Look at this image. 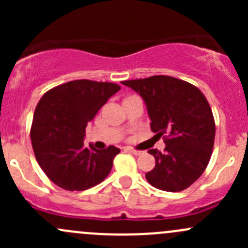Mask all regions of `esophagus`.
Returning <instances> with one entry per match:
<instances>
[{"label":"esophagus","mask_w":248,"mask_h":248,"mask_svg":"<svg viewBox=\"0 0 248 248\" xmlns=\"http://www.w3.org/2000/svg\"><path fill=\"white\" fill-rule=\"evenodd\" d=\"M126 150L128 152H131V154L136 155V156H139V155H141V151H138V150H136V149H132V147H127Z\"/></svg>","instance_id":"34e87169"}]
</instances>
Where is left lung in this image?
Listing matches in <instances>:
<instances>
[{
	"instance_id": "1",
	"label": "left lung",
	"mask_w": 248,
	"mask_h": 248,
	"mask_svg": "<svg viewBox=\"0 0 248 248\" xmlns=\"http://www.w3.org/2000/svg\"><path fill=\"white\" fill-rule=\"evenodd\" d=\"M146 104L155 137H163L164 154L149 150L156 166L146 180L156 188L180 192L202 176L215 142L214 115L202 92L194 85L169 76L126 80Z\"/></svg>"
}]
</instances>
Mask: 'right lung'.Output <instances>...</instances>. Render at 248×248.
Here are the masks:
<instances>
[{"label":"right lung","instance_id":"1","mask_svg":"<svg viewBox=\"0 0 248 248\" xmlns=\"http://www.w3.org/2000/svg\"><path fill=\"white\" fill-rule=\"evenodd\" d=\"M121 87L114 82L73 80L43 94L34 110L31 141L46 175L66 191H85L109 175L120 149L85 146L87 124Z\"/></svg>","mask_w":248,"mask_h":248}]
</instances>
